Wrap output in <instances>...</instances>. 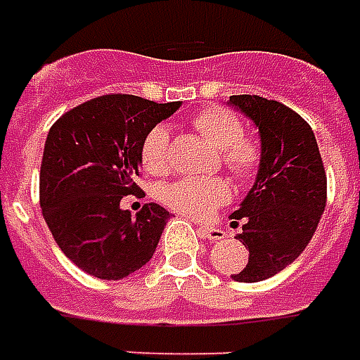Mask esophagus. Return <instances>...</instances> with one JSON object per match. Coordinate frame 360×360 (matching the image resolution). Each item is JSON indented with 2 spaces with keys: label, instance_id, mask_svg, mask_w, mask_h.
Instances as JSON below:
<instances>
[{
  "label": "esophagus",
  "instance_id": "obj_1",
  "mask_svg": "<svg viewBox=\"0 0 360 360\" xmlns=\"http://www.w3.org/2000/svg\"><path fill=\"white\" fill-rule=\"evenodd\" d=\"M199 231H201V235H203V237L211 239V241H219V239H223V237H225V231L219 229V227H211V225H201Z\"/></svg>",
  "mask_w": 360,
  "mask_h": 360
}]
</instances>
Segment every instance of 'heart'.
I'll list each match as a JSON object with an SVG mask.
<instances>
[{
    "mask_svg": "<svg viewBox=\"0 0 360 360\" xmlns=\"http://www.w3.org/2000/svg\"><path fill=\"white\" fill-rule=\"evenodd\" d=\"M193 127L215 149L223 167L235 177H249L261 165V145L245 135L243 121L227 107H205L193 117ZM141 165L147 173L163 175L169 171V131L157 125L145 135L141 145ZM229 183L219 177H185L163 189V201L173 211L205 217L211 209L229 199Z\"/></svg>",
    "mask_w": 360,
    "mask_h": 360,
    "instance_id": "1",
    "label": "heart"
}]
</instances>
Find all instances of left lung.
<instances>
[{"instance_id":"obj_1","label":"left lung","mask_w":360,"mask_h":360,"mask_svg":"<svg viewBox=\"0 0 360 360\" xmlns=\"http://www.w3.org/2000/svg\"><path fill=\"white\" fill-rule=\"evenodd\" d=\"M229 105L253 121L261 139L253 187L233 213V223H243L249 263L231 275L257 283L281 273L309 245L327 205V175L315 133L299 113L259 95H231Z\"/></svg>"}]
</instances>
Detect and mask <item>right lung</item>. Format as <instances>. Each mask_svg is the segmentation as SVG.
Here are the masks:
<instances>
[{
    "label": "right lung",
    "mask_w": 360,
    "mask_h": 360,
    "mask_svg": "<svg viewBox=\"0 0 360 360\" xmlns=\"http://www.w3.org/2000/svg\"><path fill=\"white\" fill-rule=\"evenodd\" d=\"M181 101L103 95L57 119L47 133L39 173L44 219L63 255L97 279L117 281L153 257L167 209L147 203L131 217L125 195L139 191L145 135Z\"/></svg>",
    "instance_id": "right-lung-1"
}]
</instances>
